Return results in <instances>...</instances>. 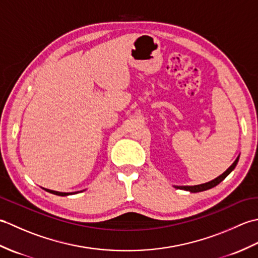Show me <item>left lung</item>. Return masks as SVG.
Listing matches in <instances>:
<instances>
[{"label":"left lung","mask_w":258,"mask_h":258,"mask_svg":"<svg viewBox=\"0 0 258 258\" xmlns=\"http://www.w3.org/2000/svg\"><path fill=\"white\" fill-rule=\"evenodd\" d=\"M238 158H239V156L236 158V160H235V162L232 164L231 166H229V167L226 169L225 172H224L222 175H220V176H218V177H216L215 179L211 180V182L205 183V184L194 185V186H175V187H176V188H180V189H184V190H188V191H190V193H197V191H203V190L210 189V188L214 187V186H216V185L220 184V183L222 182V180L225 179V177L227 176V175L233 171V169L235 168V166L237 165Z\"/></svg>","instance_id":"1"}]
</instances>
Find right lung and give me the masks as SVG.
<instances>
[{
    "instance_id": "1",
    "label": "right lung",
    "mask_w": 258,
    "mask_h": 258,
    "mask_svg": "<svg viewBox=\"0 0 258 258\" xmlns=\"http://www.w3.org/2000/svg\"><path fill=\"white\" fill-rule=\"evenodd\" d=\"M46 191H48V193H52L54 195H58V196H67V195H70V194H76L78 191H75V193H62V191H56V190H52V189H46Z\"/></svg>"
}]
</instances>
